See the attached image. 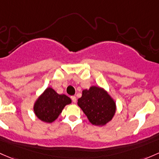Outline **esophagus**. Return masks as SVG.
I'll use <instances>...</instances> for the list:
<instances>
[{"label": "esophagus", "mask_w": 159, "mask_h": 159, "mask_svg": "<svg viewBox=\"0 0 159 159\" xmlns=\"http://www.w3.org/2000/svg\"><path fill=\"white\" fill-rule=\"evenodd\" d=\"M71 101H72L73 103H76V101H77L76 97H75V96H71Z\"/></svg>", "instance_id": "obj_1"}]
</instances>
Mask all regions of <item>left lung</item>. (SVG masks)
Returning <instances> with one entry per match:
<instances>
[{"mask_svg": "<svg viewBox=\"0 0 159 159\" xmlns=\"http://www.w3.org/2000/svg\"><path fill=\"white\" fill-rule=\"evenodd\" d=\"M78 106L95 126H103L111 120L116 111V103L107 93L99 87L92 86L82 91Z\"/></svg>", "mask_w": 159, "mask_h": 159, "instance_id": "left-lung-1", "label": "left lung"}]
</instances>
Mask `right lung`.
Instances as JSON below:
<instances>
[{
	"label": "right lung",
	"mask_w": 159,
	"mask_h": 159,
	"mask_svg": "<svg viewBox=\"0 0 159 159\" xmlns=\"http://www.w3.org/2000/svg\"><path fill=\"white\" fill-rule=\"evenodd\" d=\"M71 102L68 96L58 94L52 88H48L35 103V114L42 121L52 123L57 119L64 107Z\"/></svg>",
	"instance_id": "obj_1"
}]
</instances>
